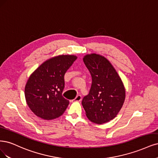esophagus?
Segmentation results:
<instances>
[{
  "label": "esophagus",
  "instance_id": "1",
  "mask_svg": "<svg viewBox=\"0 0 158 158\" xmlns=\"http://www.w3.org/2000/svg\"><path fill=\"white\" fill-rule=\"evenodd\" d=\"M81 101V96L80 95H78L74 99V101H75V102H80Z\"/></svg>",
  "mask_w": 158,
  "mask_h": 158
}]
</instances>
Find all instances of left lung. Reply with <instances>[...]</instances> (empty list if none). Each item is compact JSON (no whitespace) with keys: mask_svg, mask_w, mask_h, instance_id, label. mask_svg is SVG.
Here are the masks:
<instances>
[{"mask_svg":"<svg viewBox=\"0 0 158 158\" xmlns=\"http://www.w3.org/2000/svg\"><path fill=\"white\" fill-rule=\"evenodd\" d=\"M83 61L91 75L89 93L81 104L89 120L103 124L115 118L124 103L126 89L116 69L99 54H87Z\"/></svg>","mask_w":158,"mask_h":158,"instance_id":"obj_1","label":"left lung"}]
</instances>
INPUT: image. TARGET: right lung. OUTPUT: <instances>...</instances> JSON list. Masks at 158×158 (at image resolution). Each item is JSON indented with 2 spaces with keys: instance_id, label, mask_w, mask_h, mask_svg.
<instances>
[{
  "instance_id": "obj_1",
  "label": "right lung",
  "mask_w": 158,
  "mask_h": 158,
  "mask_svg": "<svg viewBox=\"0 0 158 158\" xmlns=\"http://www.w3.org/2000/svg\"><path fill=\"white\" fill-rule=\"evenodd\" d=\"M77 57L60 55L42 63L32 73L25 87L27 105L36 116L50 120L61 116L69 104L62 96L64 76Z\"/></svg>"
}]
</instances>
